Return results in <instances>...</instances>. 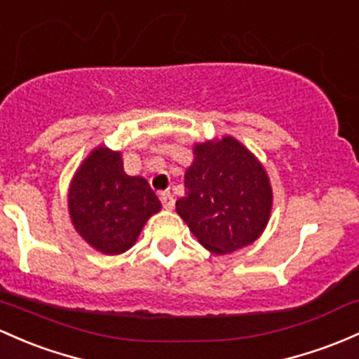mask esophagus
<instances>
[{
	"label": "esophagus",
	"mask_w": 359,
	"mask_h": 359,
	"mask_svg": "<svg viewBox=\"0 0 359 359\" xmlns=\"http://www.w3.org/2000/svg\"><path fill=\"white\" fill-rule=\"evenodd\" d=\"M160 201L161 204H163L165 210H173V204H175V201H173V196L170 192H160Z\"/></svg>",
	"instance_id": "obj_1"
}]
</instances>
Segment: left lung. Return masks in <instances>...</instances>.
<instances>
[{
  "label": "left lung",
  "instance_id": "left-lung-1",
  "mask_svg": "<svg viewBox=\"0 0 359 359\" xmlns=\"http://www.w3.org/2000/svg\"><path fill=\"white\" fill-rule=\"evenodd\" d=\"M186 172V196L175 211L198 242L223 255L249 247L266 230L273 187L257 156L237 137L194 143Z\"/></svg>",
  "mask_w": 359,
  "mask_h": 359
}]
</instances>
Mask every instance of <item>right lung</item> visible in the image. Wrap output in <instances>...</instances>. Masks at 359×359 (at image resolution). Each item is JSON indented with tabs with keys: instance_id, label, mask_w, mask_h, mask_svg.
I'll return each mask as SVG.
<instances>
[{
	"instance_id": "right-lung-1",
	"label": "right lung",
	"mask_w": 359,
	"mask_h": 359,
	"mask_svg": "<svg viewBox=\"0 0 359 359\" xmlns=\"http://www.w3.org/2000/svg\"><path fill=\"white\" fill-rule=\"evenodd\" d=\"M161 203L147 179L124 172L121 151L93 148L74 172L68 189V212L76 233L92 249L119 255L136 243Z\"/></svg>"
}]
</instances>
